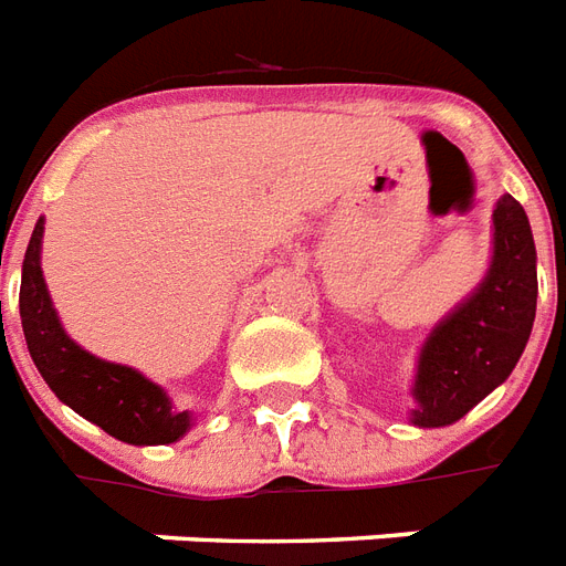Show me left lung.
Instances as JSON below:
<instances>
[{
	"mask_svg": "<svg viewBox=\"0 0 566 566\" xmlns=\"http://www.w3.org/2000/svg\"><path fill=\"white\" fill-rule=\"evenodd\" d=\"M493 264L474 296L427 338L412 395V424L442 427L463 418L502 386L523 356L537 312V252L528 216L513 196L493 213Z\"/></svg>",
	"mask_w": 566,
	"mask_h": 566,
	"instance_id": "1",
	"label": "left lung"
}]
</instances>
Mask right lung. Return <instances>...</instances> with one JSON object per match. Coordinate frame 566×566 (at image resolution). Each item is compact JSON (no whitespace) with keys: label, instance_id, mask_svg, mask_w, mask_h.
I'll return each instance as SVG.
<instances>
[{"label":"right lung","instance_id":"add662e5","mask_svg":"<svg viewBox=\"0 0 566 566\" xmlns=\"http://www.w3.org/2000/svg\"><path fill=\"white\" fill-rule=\"evenodd\" d=\"M43 219L32 231L20 282V321L34 365L59 400L129 446H166L187 433L189 416L175 412L166 391L139 370L94 359L64 335L41 275Z\"/></svg>","mask_w":566,"mask_h":566}]
</instances>
